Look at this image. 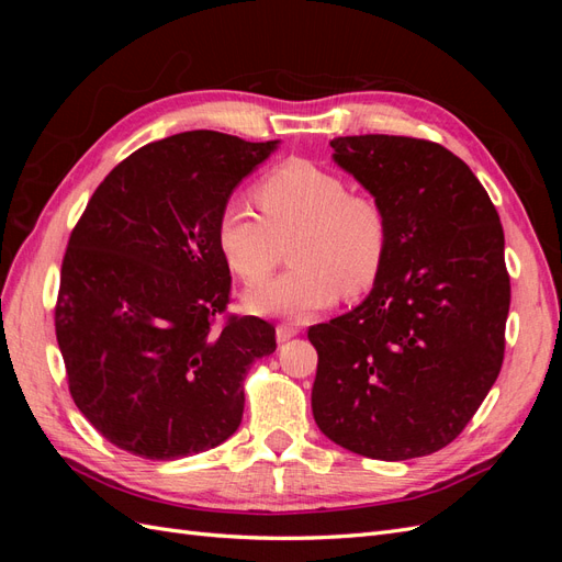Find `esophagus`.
<instances>
[{
	"label": "esophagus",
	"instance_id": "esophagus-1",
	"mask_svg": "<svg viewBox=\"0 0 562 562\" xmlns=\"http://www.w3.org/2000/svg\"><path fill=\"white\" fill-rule=\"evenodd\" d=\"M297 333H300V330H297L295 326H291V323H281V326L277 328V339L283 345V342H288V339H291V337H295Z\"/></svg>",
	"mask_w": 562,
	"mask_h": 562
}]
</instances>
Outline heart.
I'll return each instance as SVG.
<instances>
[{
	"instance_id": "heart-1",
	"label": "heart",
	"mask_w": 562,
	"mask_h": 562,
	"mask_svg": "<svg viewBox=\"0 0 562 562\" xmlns=\"http://www.w3.org/2000/svg\"><path fill=\"white\" fill-rule=\"evenodd\" d=\"M258 215L227 201L215 220L220 258L244 283H262L281 244L295 269L255 288L246 307L260 316L304 321L330 307L339 291L363 293L378 279L389 217L382 203L349 192L347 182L310 161H288L255 184Z\"/></svg>"
}]
</instances>
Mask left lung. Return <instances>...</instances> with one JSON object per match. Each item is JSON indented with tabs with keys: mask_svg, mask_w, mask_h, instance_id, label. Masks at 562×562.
<instances>
[{
	"mask_svg": "<svg viewBox=\"0 0 562 562\" xmlns=\"http://www.w3.org/2000/svg\"><path fill=\"white\" fill-rule=\"evenodd\" d=\"M330 147L382 203L389 246L359 307L307 333L314 419L370 459L431 454L464 431L502 370L512 283L499 215L443 145L347 135Z\"/></svg>",
	"mask_w": 562,
	"mask_h": 562,
	"instance_id": "obj_1",
	"label": "left lung"
}]
</instances>
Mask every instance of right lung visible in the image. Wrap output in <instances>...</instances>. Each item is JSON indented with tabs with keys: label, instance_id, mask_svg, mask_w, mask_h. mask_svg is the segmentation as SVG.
<instances>
[{
	"label": "right lung",
	"instance_id": "1",
	"mask_svg": "<svg viewBox=\"0 0 562 562\" xmlns=\"http://www.w3.org/2000/svg\"><path fill=\"white\" fill-rule=\"evenodd\" d=\"M279 140L187 131L135 149L67 241L56 337L98 434L145 459L211 450L239 429L250 366L277 349L258 316H217L232 277L215 220Z\"/></svg>",
	"mask_w": 562,
	"mask_h": 562
}]
</instances>
